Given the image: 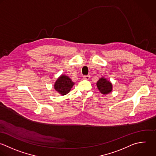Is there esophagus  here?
<instances>
[{
    "label": "esophagus",
    "mask_w": 156,
    "mask_h": 156,
    "mask_svg": "<svg viewBox=\"0 0 156 156\" xmlns=\"http://www.w3.org/2000/svg\"><path fill=\"white\" fill-rule=\"evenodd\" d=\"M90 77V76L89 75H84V76H83V78H84V80H89Z\"/></svg>",
    "instance_id": "esophagus-1"
}]
</instances>
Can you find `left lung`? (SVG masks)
<instances>
[{"mask_svg": "<svg viewBox=\"0 0 156 156\" xmlns=\"http://www.w3.org/2000/svg\"><path fill=\"white\" fill-rule=\"evenodd\" d=\"M97 86L100 92L103 94H107L112 91V84L105 78H100L97 81Z\"/></svg>", "mask_w": 156, "mask_h": 156, "instance_id": "obj_1", "label": "left lung"}]
</instances>
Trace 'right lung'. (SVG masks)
I'll use <instances>...</instances> for the list:
<instances>
[{
	"instance_id": "add662e5",
	"label": "right lung",
	"mask_w": 156,
	"mask_h": 156,
	"mask_svg": "<svg viewBox=\"0 0 156 156\" xmlns=\"http://www.w3.org/2000/svg\"><path fill=\"white\" fill-rule=\"evenodd\" d=\"M73 84L74 83L67 76L61 75L56 80L54 87L58 93L64 95L70 92Z\"/></svg>"
}]
</instances>
